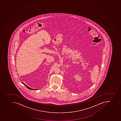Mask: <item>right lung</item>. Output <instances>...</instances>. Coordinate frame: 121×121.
Returning <instances> with one entry per match:
<instances>
[{"label":"right lung","mask_w":121,"mask_h":121,"mask_svg":"<svg viewBox=\"0 0 121 121\" xmlns=\"http://www.w3.org/2000/svg\"><path fill=\"white\" fill-rule=\"evenodd\" d=\"M22 83V84H24V85H25V86H26V87H27V88H28V89H29L32 90H35V89H32V88H30V87H28V86H27V85H25V84H24V83Z\"/></svg>","instance_id":"obj_1"}]
</instances>
